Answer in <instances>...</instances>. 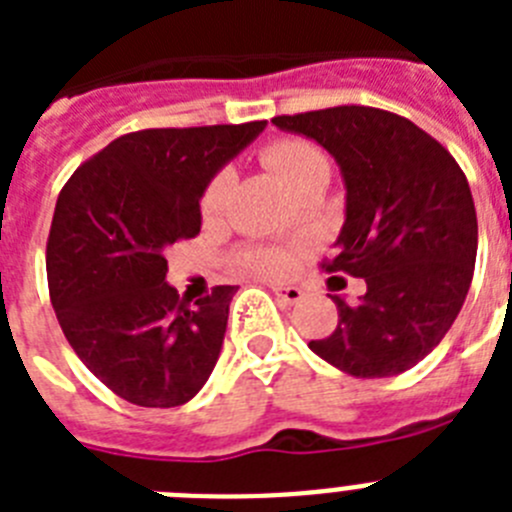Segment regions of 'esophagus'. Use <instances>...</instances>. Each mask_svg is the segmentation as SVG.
<instances>
[{"label":"esophagus","mask_w":512,"mask_h":512,"mask_svg":"<svg viewBox=\"0 0 512 512\" xmlns=\"http://www.w3.org/2000/svg\"><path fill=\"white\" fill-rule=\"evenodd\" d=\"M274 295H277V302H282V305H300L305 292L300 287H274Z\"/></svg>","instance_id":"obj_1"}]
</instances>
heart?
<instances>
[{
    "label": "heart",
    "mask_w": 512,
    "mask_h": 512,
    "mask_svg": "<svg viewBox=\"0 0 512 512\" xmlns=\"http://www.w3.org/2000/svg\"><path fill=\"white\" fill-rule=\"evenodd\" d=\"M261 161L269 166L274 174L284 182L289 192H295L300 184L325 176L328 179V156L323 148L315 146L307 138H274L261 148ZM225 192H228V174H215L205 184L200 194V215L205 223L217 220L223 212ZM235 264L241 269L259 274V277H282L292 264V251L282 246H266V243H253L235 253Z\"/></svg>",
    "instance_id": "b5f03b06"
}]
</instances>
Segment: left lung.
<instances>
[{
    "mask_svg": "<svg viewBox=\"0 0 512 512\" xmlns=\"http://www.w3.org/2000/svg\"><path fill=\"white\" fill-rule=\"evenodd\" d=\"M271 122L336 156L346 223L323 269L366 282L356 305L333 297L336 330L310 348L351 377L408 372L449 333L472 284L477 212L467 176L433 135L379 107L341 104Z\"/></svg>",
    "mask_w": 512,
    "mask_h": 512,
    "instance_id": "1",
    "label": "left lung"
}]
</instances>
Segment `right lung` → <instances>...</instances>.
Returning a JSON list of instances; mask_svg holds the SVG:
<instances>
[{
	"label": "right lung",
	"instance_id": "1",
	"mask_svg": "<svg viewBox=\"0 0 512 512\" xmlns=\"http://www.w3.org/2000/svg\"><path fill=\"white\" fill-rule=\"evenodd\" d=\"M264 120L120 135L63 184L45 271L63 336L89 372L140 408L192 400L220 356L233 284L189 305L164 251L200 235V194Z\"/></svg>",
	"mask_w": 512,
	"mask_h": 512
}]
</instances>
